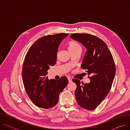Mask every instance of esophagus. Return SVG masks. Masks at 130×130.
<instances>
[{"label":"esophagus","instance_id":"34e87169","mask_svg":"<svg viewBox=\"0 0 130 130\" xmlns=\"http://www.w3.org/2000/svg\"><path fill=\"white\" fill-rule=\"evenodd\" d=\"M67 78H68V82L70 83V82H71V81H72V79L70 78V77H67Z\"/></svg>","mask_w":130,"mask_h":130}]
</instances>
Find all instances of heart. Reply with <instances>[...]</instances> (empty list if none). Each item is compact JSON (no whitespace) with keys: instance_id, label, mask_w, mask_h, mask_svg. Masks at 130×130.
Segmentation results:
<instances>
[{"instance_id":"heart-1","label":"heart","mask_w":130,"mask_h":130,"mask_svg":"<svg viewBox=\"0 0 130 130\" xmlns=\"http://www.w3.org/2000/svg\"><path fill=\"white\" fill-rule=\"evenodd\" d=\"M79 48H81V46L77 42L74 41H71L69 42L68 49L70 51L76 50Z\"/></svg>"}]
</instances>
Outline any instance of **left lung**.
I'll list each match as a JSON object with an SVG mask.
<instances>
[{
	"instance_id": "left-lung-1",
	"label": "left lung",
	"mask_w": 130,
	"mask_h": 130,
	"mask_svg": "<svg viewBox=\"0 0 130 130\" xmlns=\"http://www.w3.org/2000/svg\"><path fill=\"white\" fill-rule=\"evenodd\" d=\"M70 38L87 48L81 67L90 76V83L82 85L79 80L72 79L77 85L76 100L82 108L94 110L105 98L112 87L116 73L115 62L106 44L96 36L74 33Z\"/></svg>"
}]
</instances>
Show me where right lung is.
Segmentation results:
<instances>
[{
    "label": "right lung",
    "mask_w": 130,
    "mask_h": 130,
    "mask_svg": "<svg viewBox=\"0 0 130 130\" xmlns=\"http://www.w3.org/2000/svg\"><path fill=\"white\" fill-rule=\"evenodd\" d=\"M68 33L44 36L36 41L28 51L24 61L22 78L25 89L34 104L48 109L56 105L59 95L68 84L65 76L49 80L47 71L56 63L59 45Z\"/></svg>",
    "instance_id": "obj_1"
}]
</instances>
